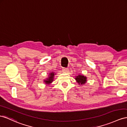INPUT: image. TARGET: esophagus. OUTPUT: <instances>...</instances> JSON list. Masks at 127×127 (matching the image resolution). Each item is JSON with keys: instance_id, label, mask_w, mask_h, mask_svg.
I'll use <instances>...</instances> for the list:
<instances>
[{"instance_id": "esophagus-1", "label": "esophagus", "mask_w": 127, "mask_h": 127, "mask_svg": "<svg viewBox=\"0 0 127 127\" xmlns=\"http://www.w3.org/2000/svg\"><path fill=\"white\" fill-rule=\"evenodd\" d=\"M62 71H63V72L67 73V72H69V69H67V68H63V70H62Z\"/></svg>"}]
</instances>
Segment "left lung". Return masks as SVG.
<instances>
[{"instance_id": "left-lung-1", "label": "left lung", "mask_w": 127, "mask_h": 127, "mask_svg": "<svg viewBox=\"0 0 127 127\" xmlns=\"http://www.w3.org/2000/svg\"><path fill=\"white\" fill-rule=\"evenodd\" d=\"M75 79L77 81V82L78 83L79 85H84L87 82V77L84 76L83 75H79L76 76Z\"/></svg>"}]
</instances>
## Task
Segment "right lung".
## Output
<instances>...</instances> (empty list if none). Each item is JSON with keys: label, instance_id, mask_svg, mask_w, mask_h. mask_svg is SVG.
I'll return each instance as SVG.
<instances>
[{"label": "right lung", "instance_id": "add662e5", "mask_svg": "<svg viewBox=\"0 0 127 127\" xmlns=\"http://www.w3.org/2000/svg\"><path fill=\"white\" fill-rule=\"evenodd\" d=\"M55 75V72H52L49 73V77L48 78H47L45 80H44V82H45V84H50L53 82V81L54 80V77Z\"/></svg>", "mask_w": 127, "mask_h": 127}]
</instances>
